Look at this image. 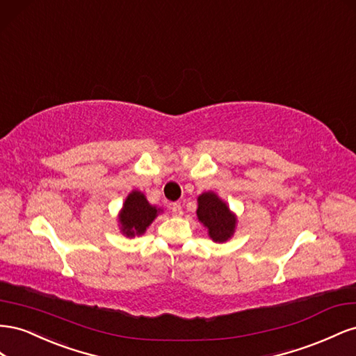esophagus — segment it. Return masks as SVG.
Segmentation results:
<instances>
[{
	"instance_id": "esophagus-1",
	"label": "esophagus",
	"mask_w": 356,
	"mask_h": 356,
	"mask_svg": "<svg viewBox=\"0 0 356 356\" xmlns=\"http://www.w3.org/2000/svg\"><path fill=\"white\" fill-rule=\"evenodd\" d=\"M171 213H172V216H181V215H184V210H181L180 202H172V204H171Z\"/></svg>"
}]
</instances>
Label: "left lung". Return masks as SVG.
Returning <instances> with one entry per match:
<instances>
[{
  "mask_svg": "<svg viewBox=\"0 0 356 356\" xmlns=\"http://www.w3.org/2000/svg\"><path fill=\"white\" fill-rule=\"evenodd\" d=\"M198 219L209 229V236L215 241H227L236 227V218L225 202L218 198L213 192L198 197Z\"/></svg>",
  "mask_w": 356,
  "mask_h": 356,
  "instance_id": "8db88e82",
  "label": "left lung"
}]
</instances>
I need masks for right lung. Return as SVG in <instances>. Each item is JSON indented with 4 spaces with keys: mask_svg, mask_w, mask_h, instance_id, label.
Wrapping results in <instances>:
<instances>
[{
    "mask_svg": "<svg viewBox=\"0 0 356 356\" xmlns=\"http://www.w3.org/2000/svg\"><path fill=\"white\" fill-rule=\"evenodd\" d=\"M156 213L158 210L149 204L141 192H131L120 213L122 231L128 237L143 234L152 220L156 218Z\"/></svg>",
    "mask_w": 356,
    "mask_h": 356,
    "instance_id": "1",
    "label": "right lung"
}]
</instances>
